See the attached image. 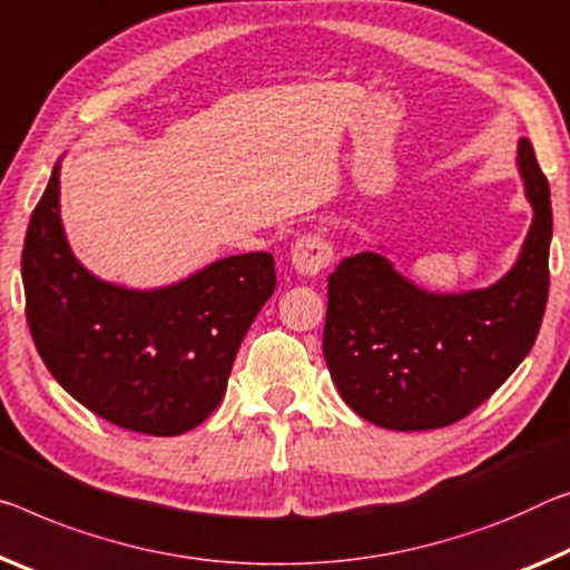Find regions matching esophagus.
<instances>
[{
  "label": "esophagus",
  "instance_id": "obj_1",
  "mask_svg": "<svg viewBox=\"0 0 570 570\" xmlns=\"http://www.w3.org/2000/svg\"><path fill=\"white\" fill-rule=\"evenodd\" d=\"M292 264L302 276H317L334 264V248L322 233H304L292 248Z\"/></svg>",
  "mask_w": 570,
  "mask_h": 570
}]
</instances>
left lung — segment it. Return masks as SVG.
Returning a JSON list of instances; mask_svg holds the SVG:
<instances>
[{
	"instance_id": "left-lung-1",
	"label": "left lung",
	"mask_w": 570,
	"mask_h": 570,
	"mask_svg": "<svg viewBox=\"0 0 570 570\" xmlns=\"http://www.w3.org/2000/svg\"><path fill=\"white\" fill-rule=\"evenodd\" d=\"M520 171L535 210L508 276L469 294H426L381 253L342 258L327 278L324 360L342 399L375 426H451L490 399L535 345L548 302L550 187L528 139Z\"/></svg>"
}]
</instances>
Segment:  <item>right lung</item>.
Segmentation results:
<instances>
[{"instance_id":"1","label":"right lung","mask_w":570,"mask_h":570,"mask_svg":"<svg viewBox=\"0 0 570 570\" xmlns=\"http://www.w3.org/2000/svg\"><path fill=\"white\" fill-rule=\"evenodd\" d=\"M56 165L22 248L24 314L45 367L114 426L177 436L225 395L250 322L276 288L271 253L215 261L157 292L98 282L68 248Z\"/></svg>"}]
</instances>
